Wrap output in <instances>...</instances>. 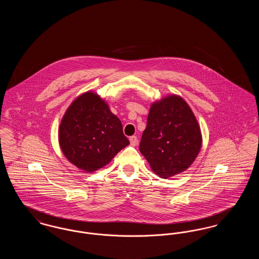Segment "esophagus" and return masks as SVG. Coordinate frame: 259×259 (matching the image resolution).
I'll list each match as a JSON object with an SVG mask.
<instances>
[{
	"label": "esophagus",
	"mask_w": 259,
	"mask_h": 259,
	"mask_svg": "<svg viewBox=\"0 0 259 259\" xmlns=\"http://www.w3.org/2000/svg\"><path fill=\"white\" fill-rule=\"evenodd\" d=\"M130 144H131V146H133V147H135L136 145H137V142H138V139H137V137L136 136H132V137H130Z\"/></svg>",
	"instance_id": "obj_1"
}]
</instances>
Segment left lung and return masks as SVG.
<instances>
[{
	"instance_id": "8db88e82",
	"label": "left lung",
	"mask_w": 259,
	"mask_h": 259,
	"mask_svg": "<svg viewBox=\"0 0 259 259\" xmlns=\"http://www.w3.org/2000/svg\"><path fill=\"white\" fill-rule=\"evenodd\" d=\"M202 134L189 105L172 94L151 104L140 151L162 179L185 172L196 159Z\"/></svg>"
}]
</instances>
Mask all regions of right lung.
<instances>
[{
	"label": "right lung",
	"mask_w": 259,
	"mask_h": 259,
	"mask_svg": "<svg viewBox=\"0 0 259 259\" xmlns=\"http://www.w3.org/2000/svg\"><path fill=\"white\" fill-rule=\"evenodd\" d=\"M58 141L65 157L87 172L103 168L130 144L120 119L93 91L77 96L65 111Z\"/></svg>",
	"instance_id": "right-lung-1"
}]
</instances>
